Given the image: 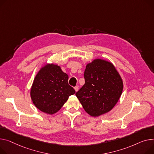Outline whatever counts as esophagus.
Instances as JSON below:
<instances>
[{
  "instance_id": "esophagus-1",
  "label": "esophagus",
  "mask_w": 154,
  "mask_h": 154,
  "mask_svg": "<svg viewBox=\"0 0 154 154\" xmlns=\"http://www.w3.org/2000/svg\"><path fill=\"white\" fill-rule=\"evenodd\" d=\"M74 89H75V91H78V90H79V87L76 86V87H74Z\"/></svg>"
}]
</instances>
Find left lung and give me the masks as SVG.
Wrapping results in <instances>:
<instances>
[{
  "label": "left lung",
  "instance_id": "1",
  "mask_svg": "<svg viewBox=\"0 0 154 154\" xmlns=\"http://www.w3.org/2000/svg\"><path fill=\"white\" fill-rule=\"evenodd\" d=\"M85 84L75 94L85 111L97 117L111 111L123 90L121 77L114 65L96 59L86 66Z\"/></svg>",
  "mask_w": 154,
  "mask_h": 154
}]
</instances>
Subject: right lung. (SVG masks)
Returning a JSON list of instances; mask_svg holds the SVG:
<instances>
[{
	"instance_id": "right-lung-1",
	"label": "right lung",
	"mask_w": 154,
	"mask_h": 154,
	"mask_svg": "<svg viewBox=\"0 0 154 154\" xmlns=\"http://www.w3.org/2000/svg\"><path fill=\"white\" fill-rule=\"evenodd\" d=\"M69 76L57 64H46L38 71L30 90L35 106L45 113L53 115L75 93L68 84Z\"/></svg>"
}]
</instances>
